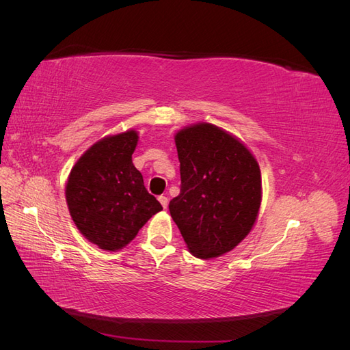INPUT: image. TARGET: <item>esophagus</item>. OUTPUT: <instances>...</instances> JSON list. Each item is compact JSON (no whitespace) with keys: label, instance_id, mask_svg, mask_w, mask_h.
Wrapping results in <instances>:
<instances>
[{"label":"esophagus","instance_id":"obj_1","mask_svg":"<svg viewBox=\"0 0 350 350\" xmlns=\"http://www.w3.org/2000/svg\"><path fill=\"white\" fill-rule=\"evenodd\" d=\"M159 201H161V204H162V207H163V208H167V203H169L167 197H165V196H161V197H159Z\"/></svg>","mask_w":350,"mask_h":350}]
</instances>
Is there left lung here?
Listing matches in <instances>:
<instances>
[{
  "label": "left lung",
  "mask_w": 350,
  "mask_h": 350,
  "mask_svg": "<svg viewBox=\"0 0 350 350\" xmlns=\"http://www.w3.org/2000/svg\"><path fill=\"white\" fill-rule=\"evenodd\" d=\"M181 193L169 211L197 258H215L245 238L261 206V172L256 156L238 137L197 122L175 134Z\"/></svg>",
  "instance_id": "1"
}]
</instances>
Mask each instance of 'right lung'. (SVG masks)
I'll list each match as a JSON object with an SVG mask.
<instances>
[{
    "label": "right lung",
    "mask_w": 350,
    "mask_h": 350,
    "mask_svg": "<svg viewBox=\"0 0 350 350\" xmlns=\"http://www.w3.org/2000/svg\"><path fill=\"white\" fill-rule=\"evenodd\" d=\"M137 142L135 130L103 137L80 156L67 179L66 200L74 225L105 251L129 245L162 210L133 165Z\"/></svg>",
    "instance_id": "obj_1"
}]
</instances>
